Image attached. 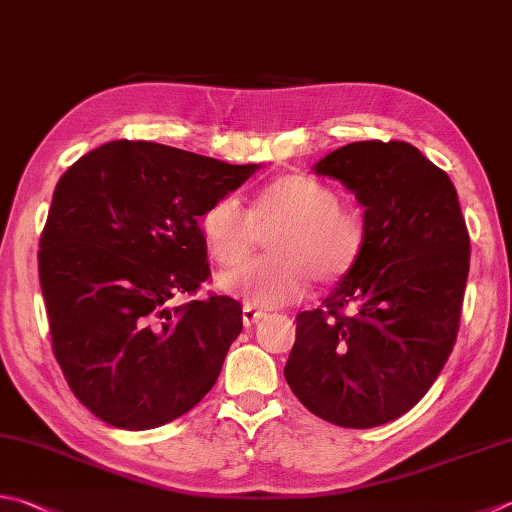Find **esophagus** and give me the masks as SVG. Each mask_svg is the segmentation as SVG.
<instances>
[{"mask_svg": "<svg viewBox=\"0 0 512 512\" xmlns=\"http://www.w3.org/2000/svg\"><path fill=\"white\" fill-rule=\"evenodd\" d=\"M267 314L263 312V310H256V307H252V305H245L243 307V325L245 327H252V325H256L260 318H265Z\"/></svg>", "mask_w": 512, "mask_h": 512, "instance_id": "1", "label": "esophagus"}]
</instances>
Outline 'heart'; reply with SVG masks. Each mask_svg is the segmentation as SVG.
Wrapping results in <instances>:
<instances>
[{
    "mask_svg": "<svg viewBox=\"0 0 512 512\" xmlns=\"http://www.w3.org/2000/svg\"><path fill=\"white\" fill-rule=\"evenodd\" d=\"M267 240L272 258L220 274L223 292L245 305L272 310L294 303L316 283H339L368 247V223L359 209L343 207L325 182L307 173H285L260 189L252 211L238 198L223 196L200 216V234L216 263L231 267L254 252L258 231L274 229Z\"/></svg>",
    "mask_w": 512,
    "mask_h": 512,
    "instance_id": "1",
    "label": "heart"
}]
</instances>
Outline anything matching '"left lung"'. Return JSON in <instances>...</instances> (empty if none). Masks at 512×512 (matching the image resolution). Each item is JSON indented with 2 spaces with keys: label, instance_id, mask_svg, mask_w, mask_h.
I'll return each instance as SVG.
<instances>
[{
  "label": "left lung",
  "instance_id": "1",
  "mask_svg": "<svg viewBox=\"0 0 512 512\" xmlns=\"http://www.w3.org/2000/svg\"><path fill=\"white\" fill-rule=\"evenodd\" d=\"M314 173L343 182L365 207L368 247L321 307L296 316L285 379L334 426H383L417 406L455 347L466 220L448 173L408 142L345 144Z\"/></svg>",
  "mask_w": 512,
  "mask_h": 512
}]
</instances>
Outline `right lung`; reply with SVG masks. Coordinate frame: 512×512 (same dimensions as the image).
I'll return each instance as SVG.
<instances>
[{
    "label": "right lung",
    "mask_w": 512,
    "mask_h": 512,
    "mask_svg": "<svg viewBox=\"0 0 512 512\" xmlns=\"http://www.w3.org/2000/svg\"><path fill=\"white\" fill-rule=\"evenodd\" d=\"M260 165L113 140L57 182L40 240L53 354L73 394L122 430L165 426L214 388L243 307H171L209 278L198 218Z\"/></svg>",
    "instance_id": "1"
}]
</instances>
